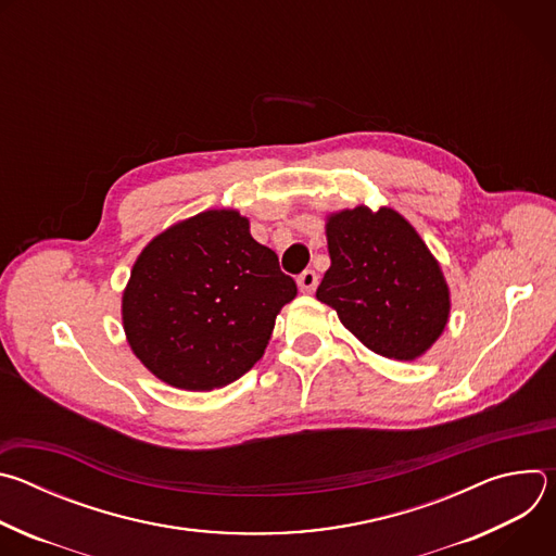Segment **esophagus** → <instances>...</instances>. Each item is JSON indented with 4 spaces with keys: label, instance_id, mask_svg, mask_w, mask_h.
<instances>
[{
    "label": "esophagus",
    "instance_id": "1",
    "mask_svg": "<svg viewBox=\"0 0 556 556\" xmlns=\"http://www.w3.org/2000/svg\"><path fill=\"white\" fill-rule=\"evenodd\" d=\"M296 283H299L301 292H312V290L316 288V283H319V277H316L314 270H303V273L299 275Z\"/></svg>",
    "mask_w": 556,
    "mask_h": 556
}]
</instances>
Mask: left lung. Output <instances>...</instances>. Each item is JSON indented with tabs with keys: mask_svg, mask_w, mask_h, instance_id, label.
<instances>
[{
	"mask_svg": "<svg viewBox=\"0 0 556 556\" xmlns=\"http://www.w3.org/2000/svg\"><path fill=\"white\" fill-rule=\"evenodd\" d=\"M332 266L316 299L371 352L414 361L444 332L451 296L440 264L416 228L393 208L332 213L326 224Z\"/></svg>",
	"mask_w": 556,
	"mask_h": 556,
	"instance_id": "1",
	"label": "left lung"
}]
</instances>
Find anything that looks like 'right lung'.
I'll return each mask as SVG.
<instances>
[{
  "mask_svg": "<svg viewBox=\"0 0 556 556\" xmlns=\"http://www.w3.org/2000/svg\"><path fill=\"white\" fill-rule=\"evenodd\" d=\"M296 296L275 251L232 208L204 211L155 235L123 292L131 352L163 382L211 391L244 376Z\"/></svg>",
  "mask_w": 556,
  "mask_h": 556,
  "instance_id": "1",
  "label": "right lung"
}]
</instances>
